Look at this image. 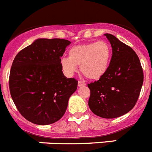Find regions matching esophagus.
<instances>
[{
	"mask_svg": "<svg viewBox=\"0 0 152 152\" xmlns=\"http://www.w3.org/2000/svg\"><path fill=\"white\" fill-rule=\"evenodd\" d=\"M84 86H86V83H85V82H83V81H79V82H78V86H79V87Z\"/></svg>",
	"mask_w": 152,
	"mask_h": 152,
	"instance_id": "1",
	"label": "esophagus"
}]
</instances>
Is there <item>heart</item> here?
I'll return each instance as SVG.
<instances>
[{
	"label": "heart",
	"instance_id": "1",
	"mask_svg": "<svg viewBox=\"0 0 152 152\" xmlns=\"http://www.w3.org/2000/svg\"><path fill=\"white\" fill-rule=\"evenodd\" d=\"M112 58L111 46L104 40L74 46L69 50V57H62L60 66L66 76H72L77 66L86 77L98 80L107 72Z\"/></svg>",
	"mask_w": 152,
	"mask_h": 152
}]
</instances>
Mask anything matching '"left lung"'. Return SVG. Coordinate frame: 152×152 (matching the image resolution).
Segmentation results:
<instances>
[{
	"mask_svg": "<svg viewBox=\"0 0 152 152\" xmlns=\"http://www.w3.org/2000/svg\"><path fill=\"white\" fill-rule=\"evenodd\" d=\"M113 55L107 72L98 81L88 84L89 107L96 115L115 118L132 110L139 97L144 75L139 58L128 45L110 34Z\"/></svg>",
	"mask_w": 152,
	"mask_h": 152,
	"instance_id": "left-lung-1",
	"label": "left lung"
}]
</instances>
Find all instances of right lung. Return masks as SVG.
<instances>
[{
    "mask_svg": "<svg viewBox=\"0 0 152 152\" xmlns=\"http://www.w3.org/2000/svg\"><path fill=\"white\" fill-rule=\"evenodd\" d=\"M71 42L37 39L20 51L10 69L9 88L19 113L29 122L50 125L63 116L78 81L66 78L60 58Z\"/></svg>",
    "mask_w": 152,
    "mask_h": 152,
    "instance_id": "1",
    "label": "right lung"
}]
</instances>
